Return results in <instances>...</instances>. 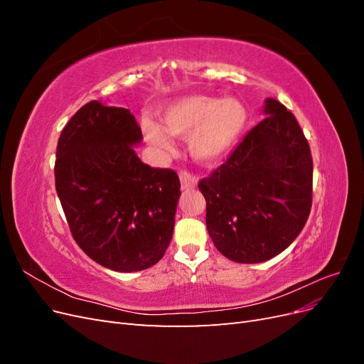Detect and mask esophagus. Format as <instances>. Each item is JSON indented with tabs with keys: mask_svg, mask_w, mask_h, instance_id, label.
Segmentation results:
<instances>
[{
	"mask_svg": "<svg viewBox=\"0 0 364 364\" xmlns=\"http://www.w3.org/2000/svg\"><path fill=\"white\" fill-rule=\"evenodd\" d=\"M179 179H181L182 190H191V188H196V186H197L196 176L188 173V171H181Z\"/></svg>",
	"mask_w": 364,
	"mask_h": 364,
	"instance_id": "obj_1",
	"label": "esophagus"
}]
</instances>
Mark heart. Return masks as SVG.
Returning a JSON list of instances; mask_svg holds the SVG:
<instances>
[{
    "mask_svg": "<svg viewBox=\"0 0 364 364\" xmlns=\"http://www.w3.org/2000/svg\"><path fill=\"white\" fill-rule=\"evenodd\" d=\"M161 121L170 135L188 138L194 159L209 164L222 159L237 144L247 123V111L235 98L218 100L206 95H190L165 107ZM164 131L150 119L142 123V132L150 144L170 153L173 142L168 131Z\"/></svg>",
    "mask_w": 364,
    "mask_h": 364,
    "instance_id": "1",
    "label": "heart"
}]
</instances>
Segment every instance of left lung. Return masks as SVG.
Listing matches in <instances>:
<instances>
[{
	"label": "left lung",
	"mask_w": 364,
	"mask_h": 364,
	"mask_svg": "<svg viewBox=\"0 0 364 364\" xmlns=\"http://www.w3.org/2000/svg\"><path fill=\"white\" fill-rule=\"evenodd\" d=\"M264 115L226 162L199 182L214 246L243 264L287 249L313 200V159L299 123L273 98L266 100Z\"/></svg>",
	"instance_id": "1"
}]
</instances>
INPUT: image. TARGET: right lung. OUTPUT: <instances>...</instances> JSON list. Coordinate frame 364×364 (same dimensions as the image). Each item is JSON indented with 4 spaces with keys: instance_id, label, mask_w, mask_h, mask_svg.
<instances>
[{
    "instance_id": "1",
    "label": "right lung",
    "mask_w": 364,
    "mask_h": 364,
    "mask_svg": "<svg viewBox=\"0 0 364 364\" xmlns=\"http://www.w3.org/2000/svg\"><path fill=\"white\" fill-rule=\"evenodd\" d=\"M141 139L129 109L94 100L58 141L56 191L71 234L87 257L115 272L144 270L164 257L181 197L176 171L136 156Z\"/></svg>"
}]
</instances>
